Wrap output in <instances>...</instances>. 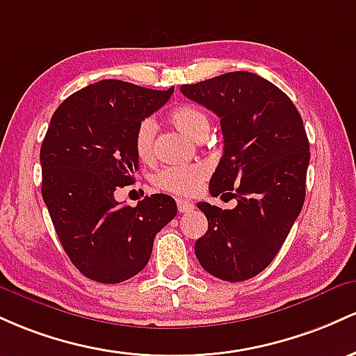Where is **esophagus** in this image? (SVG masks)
Masks as SVG:
<instances>
[{"mask_svg":"<svg viewBox=\"0 0 356 356\" xmlns=\"http://www.w3.org/2000/svg\"><path fill=\"white\" fill-rule=\"evenodd\" d=\"M177 203H178V211L179 213H188V211H191L195 209V205L191 202H188V200H177Z\"/></svg>","mask_w":356,"mask_h":356,"instance_id":"esophagus-1","label":"esophagus"}]
</instances>
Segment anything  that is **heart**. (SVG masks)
Segmentation results:
<instances>
[{
  "label": "heart",
  "instance_id": "1",
  "mask_svg": "<svg viewBox=\"0 0 356 356\" xmlns=\"http://www.w3.org/2000/svg\"><path fill=\"white\" fill-rule=\"evenodd\" d=\"M170 121L178 129L186 133L190 138L202 141L210 131V118L203 109L193 104H183L175 107L170 113ZM154 145V122L151 119H143L136 126L133 136L134 153L141 161H149L153 158ZM209 166L205 163H191V165L165 166L153 177V183L159 190L168 193L179 195V197H190L195 195L209 177Z\"/></svg>",
  "mask_w": 356,
  "mask_h": 356
}]
</instances>
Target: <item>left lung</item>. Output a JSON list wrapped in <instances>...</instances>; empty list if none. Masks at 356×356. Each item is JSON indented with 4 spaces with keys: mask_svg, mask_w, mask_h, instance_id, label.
I'll return each mask as SVG.
<instances>
[{
    "mask_svg": "<svg viewBox=\"0 0 356 356\" xmlns=\"http://www.w3.org/2000/svg\"><path fill=\"white\" fill-rule=\"evenodd\" d=\"M179 90L220 118L223 156L209 188L211 197L237 200L232 210L198 203L209 230L195 254L215 277L247 281L273 262L305 203L309 143L302 119L284 92L250 72Z\"/></svg>",
    "mask_w": 356,
    "mask_h": 356,
    "instance_id": "1",
    "label": "left lung"
}]
</instances>
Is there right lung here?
I'll list each match as a JSON object with an SVG mask.
<instances>
[{"mask_svg":"<svg viewBox=\"0 0 356 356\" xmlns=\"http://www.w3.org/2000/svg\"><path fill=\"white\" fill-rule=\"evenodd\" d=\"M122 81H101L69 95L50 119L40 149L42 197L72 264L102 284L145 269L154 237L177 215L156 193L136 207L115 200L134 181L136 126L173 94Z\"/></svg>","mask_w":356,"mask_h":356,"instance_id":"add662e5","label":"right lung"}]
</instances>
